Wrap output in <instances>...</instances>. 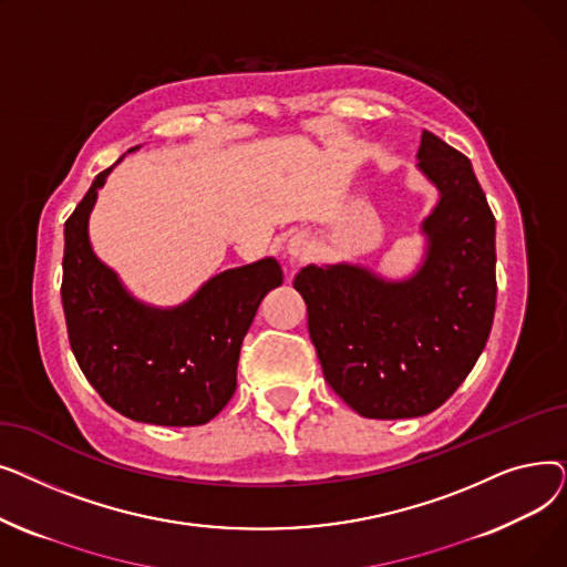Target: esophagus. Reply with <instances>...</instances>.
Segmentation results:
<instances>
[{
    "instance_id": "1",
    "label": "esophagus",
    "mask_w": 567,
    "mask_h": 567,
    "mask_svg": "<svg viewBox=\"0 0 567 567\" xmlns=\"http://www.w3.org/2000/svg\"><path fill=\"white\" fill-rule=\"evenodd\" d=\"M310 250H312V244H310V236H308V234H293V236L289 238L287 252H289L293 259L308 257Z\"/></svg>"
}]
</instances>
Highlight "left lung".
Masks as SVG:
<instances>
[{"label":"left lung","instance_id":"left-lung-1","mask_svg":"<svg viewBox=\"0 0 567 567\" xmlns=\"http://www.w3.org/2000/svg\"><path fill=\"white\" fill-rule=\"evenodd\" d=\"M419 169L439 190L425 259L406 280L306 266L293 289L331 389L365 419H415L449 400L483 353L496 308V220L471 161L423 131Z\"/></svg>","mask_w":567,"mask_h":567}]
</instances>
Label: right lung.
<instances>
[{
    "label": "right lung",
    "instance_id": "obj_1",
    "mask_svg": "<svg viewBox=\"0 0 567 567\" xmlns=\"http://www.w3.org/2000/svg\"><path fill=\"white\" fill-rule=\"evenodd\" d=\"M110 172L64 225L62 303L75 361L126 419L204 425L231 400L241 342L264 296L282 285V268L266 257L206 280L182 306L140 303L89 244V214Z\"/></svg>",
    "mask_w": 567,
    "mask_h": 567
}]
</instances>
